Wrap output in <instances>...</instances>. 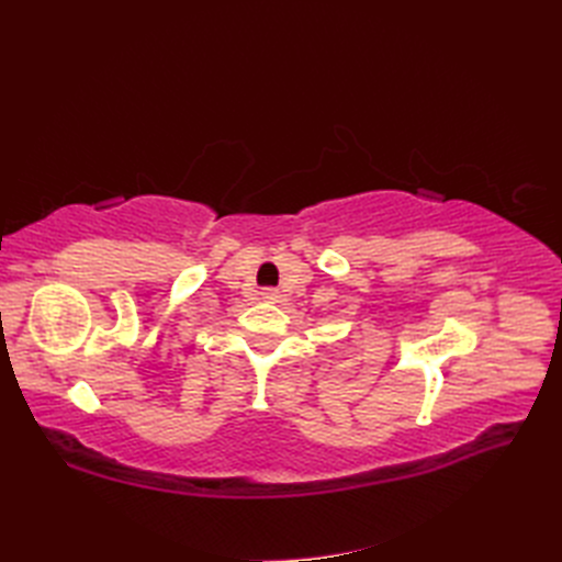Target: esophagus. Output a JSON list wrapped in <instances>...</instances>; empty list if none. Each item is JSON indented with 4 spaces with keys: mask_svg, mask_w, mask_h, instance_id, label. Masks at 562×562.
<instances>
[{
    "mask_svg": "<svg viewBox=\"0 0 562 562\" xmlns=\"http://www.w3.org/2000/svg\"><path fill=\"white\" fill-rule=\"evenodd\" d=\"M262 300L279 302V291H271V288H267V291H262Z\"/></svg>",
    "mask_w": 562,
    "mask_h": 562,
    "instance_id": "34e87169",
    "label": "esophagus"
}]
</instances>
